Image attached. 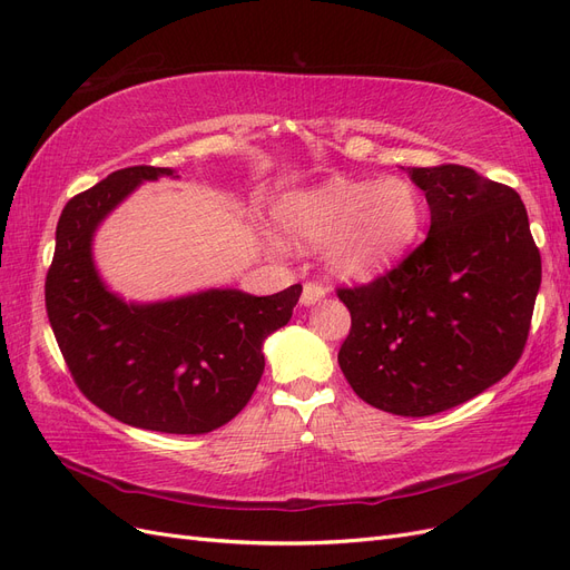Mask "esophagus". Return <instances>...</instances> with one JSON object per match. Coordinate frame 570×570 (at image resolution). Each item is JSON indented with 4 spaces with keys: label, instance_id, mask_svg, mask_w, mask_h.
<instances>
[{
    "label": "esophagus",
    "instance_id": "1",
    "mask_svg": "<svg viewBox=\"0 0 570 570\" xmlns=\"http://www.w3.org/2000/svg\"><path fill=\"white\" fill-rule=\"evenodd\" d=\"M325 292H327V287H325L323 283H318V281H306V283H304V289H302V304L308 306V304L321 302V299L325 297Z\"/></svg>",
    "mask_w": 570,
    "mask_h": 570
}]
</instances>
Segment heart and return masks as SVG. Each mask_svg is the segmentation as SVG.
Here are the masks:
<instances>
[{
    "mask_svg": "<svg viewBox=\"0 0 570 570\" xmlns=\"http://www.w3.org/2000/svg\"><path fill=\"white\" fill-rule=\"evenodd\" d=\"M423 218L419 189L402 178L356 183L335 178L275 206L292 247L325 245V264L344 278H368L411 245Z\"/></svg>",
    "mask_w": 570,
    "mask_h": 570,
    "instance_id": "heart-1",
    "label": "heart"
}]
</instances>
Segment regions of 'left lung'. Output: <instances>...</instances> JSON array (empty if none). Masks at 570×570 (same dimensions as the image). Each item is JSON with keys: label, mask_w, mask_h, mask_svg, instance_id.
Wrapping results in <instances>:
<instances>
[{"label": "left lung", "mask_w": 570, "mask_h": 570, "mask_svg": "<svg viewBox=\"0 0 570 570\" xmlns=\"http://www.w3.org/2000/svg\"><path fill=\"white\" fill-rule=\"evenodd\" d=\"M430 233L371 283L337 287L352 327L337 361L366 404L433 416L499 383L525 350L542 258L513 187L442 164L409 168Z\"/></svg>", "instance_id": "obj_1"}]
</instances>
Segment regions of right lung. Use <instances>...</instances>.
<instances>
[{
    "label": "right lung",
    "instance_id": "obj_1",
    "mask_svg": "<svg viewBox=\"0 0 570 570\" xmlns=\"http://www.w3.org/2000/svg\"><path fill=\"white\" fill-rule=\"evenodd\" d=\"M170 168L128 166L68 199L45 281L51 331L73 383L120 423L202 435L247 406L264 373V340L287 325L302 285L254 297L209 289L159 304H126L101 285L92 233L142 180Z\"/></svg>",
    "mask_w": 570,
    "mask_h": 570
}]
</instances>
